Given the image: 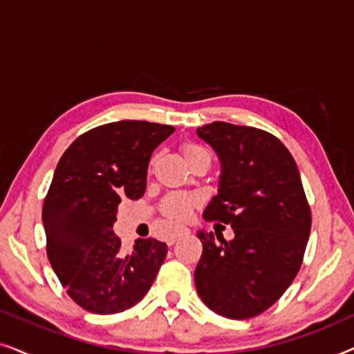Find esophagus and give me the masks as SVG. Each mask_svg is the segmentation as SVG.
Segmentation results:
<instances>
[{
    "instance_id": "obj_1",
    "label": "esophagus",
    "mask_w": 354,
    "mask_h": 354,
    "mask_svg": "<svg viewBox=\"0 0 354 354\" xmlns=\"http://www.w3.org/2000/svg\"><path fill=\"white\" fill-rule=\"evenodd\" d=\"M185 235H188V229H180V230H177L176 234H174V235L171 236V239L167 240V245H174V243H176L177 240H180L182 236H185Z\"/></svg>"
}]
</instances>
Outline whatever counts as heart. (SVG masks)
<instances>
[{"instance_id": "1", "label": "heart", "mask_w": 354, "mask_h": 354, "mask_svg": "<svg viewBox=\"0 0 354 354\" xmlns=\"http://www.w3.org/2000/svg\"><path fill=\"white\" fill-rule=\"evenodd\" d=\"M182 156L187 162H190L193 158H196L198 154L207 153L205 148L198 147L195 143H183L180 147ZM154 159L151 161L153 169ZM200 205V200L195 195H185V193H171V195L164 196V200L159 205L161 214L174 225H180L183 222L190 219V216L195 211V207Z\"/></svg>"}]
</instances>
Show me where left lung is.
I'll list each match as a JSON object with an SVG mask.
<instances>
[{
  "instance_id": "left-lung-1",
  "label": "left lung",
  "mask_w": 354,
  "mask_h": 354,
  "mask_svg": "<svg viewBox=\"0 0 354 354\" xmlns=\"http://www.w3.org/2000/svg\"><path fill=\"white\" fill-rule=\"evenodd\" d=\"M222 164L219 193L203 212L230 225L235 239L198 232L203 254L196 292L212 311L250 319L269 309L301 268L311 207L297 162L272 133L246 125L212 122L196 130Z\"/></svg>"
}]
</instances>
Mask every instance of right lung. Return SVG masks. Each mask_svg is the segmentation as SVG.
Returning a JSON list of instances; mask_svg holds the SVG:
<instances>
[{"mask_svg":"<svg viewBox=\"0 0 354 354\" xmlns=\"http://www.w3.org/2000/svg\"><path fill=\"white\" fill-rule=\"evenodd\" d=\"M174 130L147 120L104 124L75 138L57 162L43 203L46 254L85 311L132 308L166 259L167 245L156 239H138L124 253L113 225L122 198L143 196L151 153Z\"/></svg>","mask_w":354,"mask_h":354,"instance_id":"add662e5","label":"right lung"}]
</instances>
